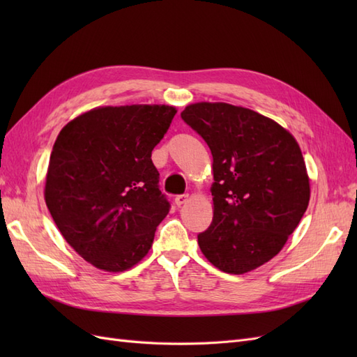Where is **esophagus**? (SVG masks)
I'll list each match as a JSON object with an SVG mask.
<instances>
[{
  "instance_id": "obj_1",
  "label": "esophagus",
  "mask_w": 357,
  "mask_h": 357,
  "mask_svg": "<svg viewBox=\"0 0 357 357\" xmlns=\"http://www.w3.org/2000/svg\"><path fill=\"white\" fill-rule=\"evenodd\" d=\"M189 195H178V197H176V199H174V202H176V205L177 207H181V205H185V204H188L189 202Z\"/></svg>"
}]
</instances>
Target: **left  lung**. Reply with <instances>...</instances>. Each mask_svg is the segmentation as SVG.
I'll use <instances>...</instances> for the list:
<instances>
[{
  "label": "left lung",
  "instance_id": "1",
  "mask_svg": "<svg viewBox=\"0 0 357 357\" xmlns=\"http://www.w3.org/2000/svg\"><path fill=\"white\" fill-rule=\"evenodd\" d=\"M181 119L213 156V222L198 235L220 271L245 274L280 253L310 202L295 137L273 119L226 102H195Z\"/></svg>",
  "mask_w": 357,
  "mask_h": 357
}]
</instances>
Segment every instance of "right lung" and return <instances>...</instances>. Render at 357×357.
I'll return each instance as SVG.
<instances>
[{
    "label": "right lung",
    "mask_w": 357,
    "mask_h": 357,
    "mask_svg": "<svg viewBox=\"0 0 357 357\" xmlns=\"http://www.w3.org/2000/svg\"><path fill=\"white\" fill-rule=\"evenodd\" d=\"M176 113L164 104L96 107L61 129L45 201L63 238L95 268L126 271L152 247L169 211L152 150Z\"/></svg>",
    "instance_id": "1"
}]
</instances>
